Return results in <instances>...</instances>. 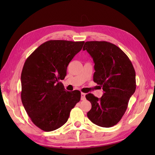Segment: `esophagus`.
Listing matches in <instances>:
<instances>
[{
    "mask_svg": "<svg viewBox=\"0 0 155 155\" xmlns=\"http://www.w3.org/2000/svg\"><path fill=\"white\" fill-rule=\"evenodd\" d=\"M85 95H86V94L81 92V100H85Z\"/></svg>",
    "mask_w": 155,
    "mask_h": 155,
    "instance_id": "obj_1",
    "label": "esophagus"
}]
</instances>
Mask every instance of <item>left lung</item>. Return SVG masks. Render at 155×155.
<instances>
[{
    "mask_svg": "<svg viewBox=\"0 0 155 155\" xmlns=\"http://www.w3.org/2000/svg\"><path fill=\"white\" fill-rule=\"evenodd\" d=\"M83 50L93 58V80L104 92L100 99L91 93L86 95L92 104L87 116L98 126L111 127L122 118L136 91L134 68L128 56L109 42L87 41Z\"/></svg>",
    "mask_w": 155,
    "mask_h": 155,
    "instance_id": "left-lung-1",
    "label": "left lung"
}]
</instances>
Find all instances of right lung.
<instances>
[{
	"label": "right lung",
	"instance_id": "1",
	"mask_svg": "<svg viewBox=\"0 0 155 155\" xmlns=\"http://www.w3.org/2000/svg\"><path fill=\"white\" fill-rule=\"evenodd\" d=\"M84 41L50 40L28 58L21 73V100L37 127L50 132L67 122L70 111L80 101L79 91H66L63 80L69 63Z\"/></svg>",
	"mask_w": 155,
	"mask_h": 155
}]
</instances>
